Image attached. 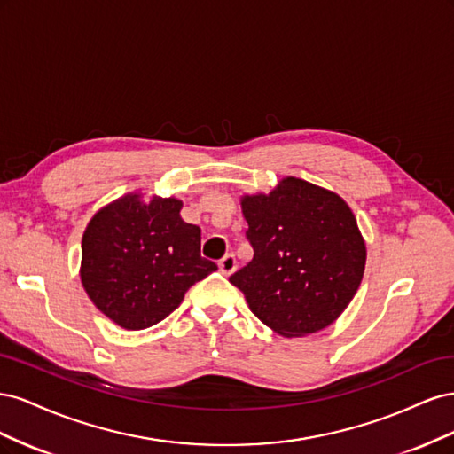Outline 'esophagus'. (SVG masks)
Listing matches in <instances>:
<instances>
[{
	"mask_svg": "<svg viewBox=\"0 0 454 454\" xmlns=\"http://www.w3.org/2000/svg\"><path fill=\"white\" fill-rule=\"evenodd\" d=\"M219 270H222L225 277H229V274H232L237 270V259L232 254H227L222 261H219Z\"/></svg>",
	"mask_w": 454,
	"mask_h": 454,
	"instance_id": "34e87169",
	"label": "esophagus"
}]
</instances>
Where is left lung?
I'll use <instances>...</instances> for the list:
<instances>
[{
    "label": "left lung",
    "instance_id": "obj_1",
    "mask_svg": "<svg viewBox=\"0 0 454 454\" xmlns=\"http://www.w3.org/2000/svg\"><path fill=\"white\" fill-rule=\"evenodd\" d=\"M254 259L229 282L257 318L282 337L332 325L365 270V240L337 193L287 176L270 193L242 195Z\"/></svg>",
    "mask_w": 454,
    "mask_h": 454
}]
</instances>
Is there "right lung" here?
Segmentation results:
<instances>
[{"mask_svg":"<svg viewBox=\"0 0 454 454\" xmlns=\"http://www.w3.org/2000/svg\"><path fill=\"white\" fill-rule=\"evenodd\" d=\"M176 197L140 191L96 212L81 242L79 277L104 316L129 332L159 324L195 282L217 270L200 257V229L185 223Z\"/></svg>","mask_w":454,"mask_h":454,"instance_id":"1","label":"right lung"}]
</instances>
